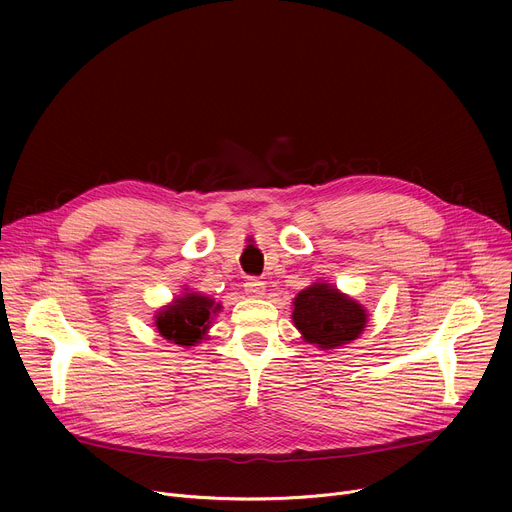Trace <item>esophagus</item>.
<instances>
[{
	"mask_svg": "<svg viewBox=\"0 0 512 512\" xmlns=\"http://www.w3.org/2000/svg\"><path fill=\"white\" fill-rule=\"evenodd\" d=\"M245 292L249 294V297H253V299H261L263 294H265V282H261L257 278H249L245 282Z\"/></svg>",
	"mask_w": 512,
	"mask_h": 512,
	"instance_id": "esophagus-1",
	"label": "esophagus"
}]
</instances>
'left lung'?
<instances>
[{
	"label": "left lung",
	"instance_id": "left-lung-1",
	"mask_svg": "<svg viewBox=\"0 0 512 512\" xmlns=\"http://www.w3.org/2000/svg\"><path fill=\"white\" fill-rule=\"evenodd\" d=\"M292 321L305 342L332 351L361 336L367 326V311L336 286L315 282L294 299Z\"/></svg>",
	"mask_w": 512,
	"mask_h": 512
}]
</instances>
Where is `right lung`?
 <instances>
[{
  "label": "right lung",
  "instance_id": "right-lung-1",
  "mask_svg": "<svg viewBox=\"0 0 512 512\" xmlns=\"http://www.w3.org/2000/svg\"><path fill=\"white\" fill-rule=\"evenodd\" d=\"M218 311L220 305L203 297L201 292H184L182 297L157 311L155 330L178 346H195L205 340L211 317Z\"/></svg>",
  "mask_w": 512,
  "mask_h": 512
}]
</instances>
